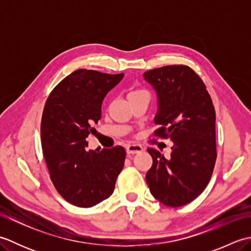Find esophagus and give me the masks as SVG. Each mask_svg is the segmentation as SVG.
Wrapping results in <instances>:
<instances>
[{
	"instance_id": "34e87169",
	"label": "esophagus",
	"mask_w": 251,
	"mask_h": 251,
	"mask_svg": "<svg viewBox=\"0 0 251 251\" xmlns=\"http://www.w3.org/2000/svg\"><path fill=\"white\" fill-rule=\"evenodd\" d=\"M143 151V148L140 145H137V143H131L126 147V152L127 154H136L140 153Z\"/></svg>"
}]
</instances>
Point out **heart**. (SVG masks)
<instances>
[{
  "instance_id": "heart-1",
  "label": "heart",
  "mask_w": 251,
  "mask_h": 251,
  "mask_svg": "<svg viewBox=\"0 0 251 251\" xmlns=\"http://www.w3.org/2000/svg\"><path fill=\"white\" fill-rule=\"evenodd\" d=\"M142 92H145V90H141V89H135V90H131V92H129V94H128V97H130V96H134V95L139 94V93H142Z\"/></svg>"
}]
</instances>
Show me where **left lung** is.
Returning <instances> with one entry per match:
<instances>
[{
    "instance_id": "obj_1",
    "label": "left lung",
    "mask_w": 251,
    "mask_h": 251,
    "mask_svg": "<svg viewBox=\"0 0 251 251\" xmlns=\"http://www.w3.org/2000/svg\"><path fill=\"white\" fill-rule=\"evenodd\" d=\"M155 89L158 109L154 136L174 142L165 158L153 148L147 173L151 194L164 205L180 207L205 190L216 164V111L204 82L188 66H166L143 73Z\"/></svg>"
}]
</instances>
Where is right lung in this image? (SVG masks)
Returning <instances> with one entry per match:
<instances>
[{"mask_svg": "<svg viewBox=\"0 0 251 251\" xmlns=\"http://www.w3.org/2000/svg\"><path fill=\"white\" fill-rule=\"evenodd\" d=\"M124 73L78 69L52 89L44 106L41 140L51 182L63 199L93 207L113 193L124 167L125 149L86 151V138L101 119V104Z\"/></svg>", "mask_w": 251, "mask_h": 251, "instance_id": "1", "label": "right lung"}]
</instances>
